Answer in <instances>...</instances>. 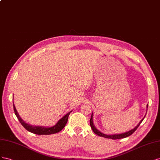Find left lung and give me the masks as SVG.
<instances>
[{
    "mask_svg": "<svg viewBox=\"0 0 160 160\" xmlns=\"http://www.w3.org/2000/svg\"><path fill=\"white\" fill-rule=\"evenodd\" d=\"M143 118L142 120L140 121V122L138 125V126L135 127L133 129H132L128 132H126V133H121V134H116V135H105L104 133H102L101 132H100L98 130H97L96 129V127H94V124H93V121H92V115H91V118H90V125L91 128H92V131H94V133L95 134H97L98 136L100 137H103V138H108V139H122V138H125L127 137H129L131 135L133 134L134 132L137 130V129L138 128V127L139 126V125L141 124V122L143 121Z\"/></svg>",
    "mask_w": 160,
    "mask_h": 160,
    "instance_id": "8db88e82",
    "label": "left lung"
}]
</instances>
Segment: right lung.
Listing matches in <instances>:
<instances>
[{"instance_id": "obj_1", "label": "right lung", "mask_w": 160, "mask_h": 160, "mask_svg": "<svg viewBox=\"0 0 160 160\" xmlns=\"http://www.w3.org/2000/svg\"><path fill=\"white\" fill-rule=\"evenodd\" d=\"M13 108H14L15 115L17 116L18 119H19L21 124L24 127V128L28 131L37 135H51V134H54L60 132L63 129V127H64L65 125H66L68 119V116H69L70 112H72L70 111L68 114H66V115L63 117H62L61 119L58 122L57 124L56 125H54L53 127H39V126H32L31 125L27 124L26 122H25L21 119V118L19 115V114L17 113V111L16 110L14 104H13Z\"/></svg>"}]
</instances>
